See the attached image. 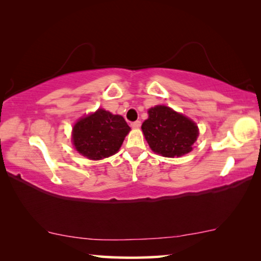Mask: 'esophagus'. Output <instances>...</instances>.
<instances>
[{"instance_id": "esophagus-1", "label": "esophagus", "mask_w": 261, "mask_h": 261, "mask_svg": "<svg viewBox=\"0 0 261 261\" xmlns=\"http://www.w3.org/2000/svg\"><path fill=\"white\" fill-rule=\"evenodd\" d=\"M140 125H141L140 121H136V122H132L131 123V127H134V129H139Z\"/></svg>"}]
</instances>
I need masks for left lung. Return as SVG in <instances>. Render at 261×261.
I'll list each match as a JSON object with an SVG mask.
<instances>
[{
    "label": "left lung",
    "instance_id": "1",
    "mask_svg": "<svg viewBox=\"0 0 261 261\" xmlns=\"http://www.w3.org/2000/svg\"><path fill=\"white\" fill-rule=\"evenodd\" d=\"M141 129L152 151L167 158L191 152L198 137L196 123L166 106L149 109Z\"/></svg>",
    "mask_w": 261,
    "mask_h": 261
}]
</instances>
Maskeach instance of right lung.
Instances as JSON below:
<instances>
[{"mask_svg":"<svg viewBox=\"0 0 261 261\" xmlns=\"http://www.w3.org/2000/svg\"><path fill=\"white\" fill-rule=\"evenodd\" d=\"M129 131L130 126L120 115L98 109L74 124L72 140L84 156L100 160L116 153Z\"/></svg>","mask_w":261,"mask_h":261,"instance_id":"obj_1","label":"right lung"}]
</instances>
